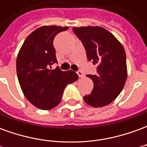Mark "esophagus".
<instances>
[{
	"label": "esophagus",
	"mask_w": 147,
	"mask_h": 147,
	"mask_svg": "<svg viewBox=\"0 0 147 147\" xmlns=\"http://www.w3.org/2000/svg\"><path fill=\"white\" fill-rule=\"evenodd\" d=\"M77 74H78V76H79L80 78H83V77L84 76V75H83V73L81 71H77Z\"/></svg>",
	"instance_id": "esophagus-1"
}]
</instances>
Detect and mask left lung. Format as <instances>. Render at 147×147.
Here are the masks:
<instances>
[{
  "instance_id": "1",
  "label": "left lung",
  "mask_w": 147,
  "mask_h": 147,
  "mask_svg": "<svg viewBox=\"0 0 147 147\" xmlns=\"http://www.w3.org/2000/svg\"><path fill=\"white\" fill-rule=\"evenodd\" d=\"M82 41L88 61L97 64V74L87 75L93 80L90 94L83 97L92 107H102L113 102L122 91L127 77L124 48L113 34L101 27H74Z\"/></svg>"
}]
</instances>
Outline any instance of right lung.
Returning a JSON list of instances; mask_svg holds the SVG:
<instances>
[{
    "instance_id": "obj_1",
    "label": "right lung",
    "mask_w": 147,
    "mask_h": 147,
    "mask_svg": "<svg viewBox=\"0 0 147 147\" xmlns=\"http://www.w3.org/2000/svg\"><path fill=\"white\" fill-rule=\"evenodd\" d=\"M67 29L55 25L38 27L25 39L18 53L16 71L22 91L32 105L42 110L59 105L64 88L79 78L71 70L51 69L57 61L53 39Z\"/></svg>"
}]
</instances>
